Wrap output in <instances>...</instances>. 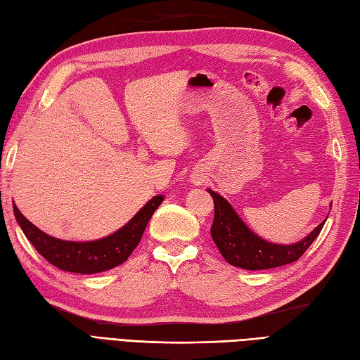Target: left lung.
I'll return each instance as SVG.
<instances>
[{
  "mask_svg": "<svg viewBox=\"0 0 360 360\" xmlns=\"http://www.w3.org/2000/svg\"><path fill=\"white\" fill-rule=\"evenodd\" d=\"M208 191L214 200V221L211 225V238L226 262L245 270L275 269L300 259V256L309 248L326 222L325 219L309 236L297 244H272L248 230V226L240 221L236 211L222 195L211 189Z\"/></svg>",
  "mask_w": 360,
  "mask_h": 360,
  "instance_id": "obj_1",
  "label": "left lung"
}]
</instances>
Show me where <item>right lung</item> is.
<instances>
[{
  "label": "right lung",
  "mask_w": 360,
  "mask_h": 360,
  "mask_svg": "<svg viewBox=\"0 0 360 360\" xmlns=\"http://www.w3.org/2000/svg\"><path fill=\"white\" fill-rule=\"evenodd\" d=\"M163 199V195H155L121 230L110 234V236L104 239L91 242L56 239L37 229L32 222H29L21 214L15 203H13V212H15L17 222L21 226V230H23L27 240L31 242L35 250L48 262L60 270H65V272L86 275L104 272V270L113 269L126 261L130 253L135 250L138 242L141 240L149 219L152 217L153 211L160 207Z\"/></svg>",
  "instance_id": "obj_1"
}]
</instances>
